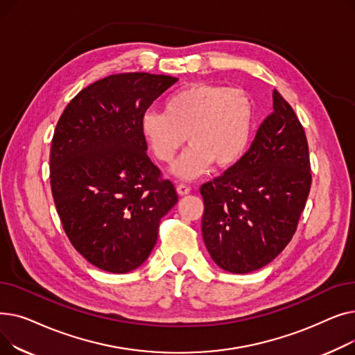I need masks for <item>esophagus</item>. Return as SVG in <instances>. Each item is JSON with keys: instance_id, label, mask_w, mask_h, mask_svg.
Segmentation results:
<instances>
[{"instance_id": "34e87169", "label": "esophagus", "mask_w": 355, "mask_h": 355, "mask_svg": "<svg viewBox=\"0 0 355 355\" xmlns=\"http://www.w3.org/2000/svg\"><path fill=\"white\" fill-rule=\"evenodd\" d=\"M190 191H191V189L189 187V185H185V184L177 185V193L180 196H187V194H190Z\"/></svg>"}]
</instances>
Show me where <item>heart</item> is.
<instances>
[{"label": "heart", "mask_w": 355, "mask_h": 355, "mask_svg": "<svg viewBox=\"0 0 355 355\" xmlns=\"http://www.w3.org/2000/svg\"><path fill=\"white\" fill-rule=\"evenodd\" d=\"M254 102L240 87L191 83L168 96L162 112H145L141 132L153 155L171 164L185 142L190 148L174 166L182 180H194L216 168L236 165L252 141Z\"/></svg>", "instance_id": "obj_1"}]
</instances>
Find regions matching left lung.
<instances>
[{
    "instance_id": "1",
    "label": "left lung",
    "mask_w": 355,
    "mask_h": 355,
    "mask_svg": "<svg viewBox=\"0 0 355 355\" xmlns=\"http://www.w3.org/2000/svg\"><path fill=\"white\" fill-rule=\"evenodd\" d=\"M311 181L304 126L273 90V112L260 125L249 151L200 189L201 233L217 266L249 273L272 262L296 232Z\"/></svg>"
}]
</instances>
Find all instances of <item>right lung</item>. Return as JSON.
I'll return each instance as SVG.
<instances>
[{
  "label": "right lung",
  "mask_w": 355,
  "mask_h": 355,
  "mask_svg": "<svg viewBox=\"0 0 355 355\" xmlns=\"http://www.w3.org/2000/svg\"><path fill=\"white\" fill-rule=\"evenodd\" d=\"M178 79L119 73L74 96L55 125L50 185L63 229L89 263L110 273L141 266L161 218L178 201L149 159L141 118Z\"/></svg>",
  "instance_id": "right-lung-1"
}]
</instances>
